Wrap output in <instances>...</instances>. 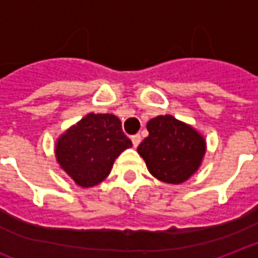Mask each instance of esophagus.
I'll return each mask as SVG.
<instances>
[{
	"instance_id": "34e87169",
	"label": "esophagus",
	"mask_w": 258,
	"mask_h": 258,
	"mask_svg": "<svg viewBox=\"0 0 258 258\" xmlns=\"http://www.w3.org/2000/svg\"><path fill=\"white\" fill-rule=\"evenodd\" d=\"M131 139H133L134 147L139 146V143H141V141H142V138H141V135H139V134H137V135H134V137L131 138Z\"/></svg>"
}]
</instances>
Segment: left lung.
I'll list each match as a JSON object with an SVG mask.
<instances>
[{"instance_id":"left-lung-1","label":"left lung","mask_w":258,"mask_h":258,"mask_svg":"<svg viewBox=\"0 0 258 258\" xmlns=\"http://www.w3.org/2000/svg\"><path fill=\"white\" fill-rule=\"evenodd\" d=\"M147 131L149 137L138 146V153L155 178L180 184L198 170L206 142L190 125L170 115L157 116L147 123Z\"/></svg>"}]
</instances>
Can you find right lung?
Returning a JSON list of instances; mask_svg holds the SVG:
<instances>
[{
  "instance_id": "obj_1",
  "label": "right lung",
  "mask_w": 258,
  "mask_h": 258,
  "mask_svg": "<svg viewBox=\"0 0 258 258\" xmlns=\"http://www.w3.org/2000/svg\"><path fill=\"white\" fill-rule=\"evenodd\" d=\"M131 146L115 115L89 113L59 138L55 154L60 168L86 188L103 181L116 157Z\"/></svg>"
}]
</instances>
